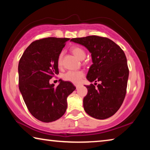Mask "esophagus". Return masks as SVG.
I'll return each instance as SVG.
<instances>
[{
	"mask_svg": "<svg viewBox=\"0 0 150 150\" xmlns=\"http://www.w3.org/2000/svg\"><path fill=\"white\" fill-rule=\"evenodd\" d=\"M75 87H76V88H77H77L79 87V85H75Z\"/></svg>",
	"mask_w": 150,
	"mask_h": 150,
	"instance_id": "obj_1",
	"label": "esophagus"
}]
</instances>
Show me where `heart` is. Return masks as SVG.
<instances>
[{
    "mask_svg": "<svg viewBox=\"0 0 150 150\" xmlns=\"http://www.w3.org/2000/svg\"><path fill=\"white\" fill-rule=\"evenodd\" d=\"M71 51H72L73 54H74L76 57L81 61L83 60L85 56H86V54H85L84 50L79 47H73V48L71 49ZM63 55V53L61 52L58 57L57 64L59 66H61L62 65ZM83 76L84 73L81 71H67V72L65 73V74L63 75V79L65 81H67L73 83L74 84H77L79 83L81 80L82 78L83 77Z\"/></svg>",
    "mask_w": 150,
    "mask_h": 150,
    "instance_id": "1",
    "label": "heart"
}]
</instances>
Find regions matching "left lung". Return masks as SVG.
Wrapping results in <instances>:
<instances>
[{"instance_id":"1","label":"left lung","mask_w":150,"mask_h":150,"mask_svg":"<svg viewBox=\"0 0 150 150\" xmlns=\"http://www.w3.org/2000/svg\"><path fill=\"white\" fill-rule=\"evenodd\" d=\"M71 41L85 47L91 53L93 64L87 79L100 82L97 87L85 85L88 91L83 98L85 112L97 120L111 117L120 108L126 94L129 69L124 52L111 39L96 35L74 38Z\"/></svg>"}]
</instances>
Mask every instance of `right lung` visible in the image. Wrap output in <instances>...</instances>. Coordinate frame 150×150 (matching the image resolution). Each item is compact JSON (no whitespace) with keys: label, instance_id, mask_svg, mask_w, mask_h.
<instances>
[{"label":"right lung","instance_id":"right-lung-1","mask_svg":"<svg viewBox=\"0 0 150 150\" xmlns=\"http://www.w3.org/2000/svg\"><path fill=\"white\" fill-rule=\"evenodd\" d=\"M69 38L48 37L33 42L18 63V87L33 116L49 123L62 117L67 98L76 89L71 82L59 79L54 87L49 80L59 74L57 59Z\"/></svg>","mask_w":150,"mask_h":150}]
</instances>
